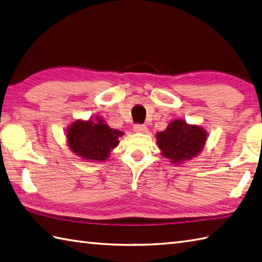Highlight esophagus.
<instances>
[{
  "label": "esophagus",
  "instance_id": "obj_1",
  "mask_svg": "<svg viewBox=\"0 0 262 262\" xmlns=\"http://www.w3.org/2000/svg\"><path fill=\"white\" fill-rule=\"evenodd\" d=\"M134 130L136 133H147V127L145 125H140V124H136L134 125Z\"/></svg>",
  "mask_w": 262,
  "mask_h": 262
}]
</instances>
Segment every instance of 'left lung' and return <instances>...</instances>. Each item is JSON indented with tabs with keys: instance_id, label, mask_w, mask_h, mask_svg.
<instances>
[{
	"instance_id": "left-lung-1",
	"label": "left lung",
	"mask_w": 262,
	"mask_h": 262,
	"mask_svg": "<svg viewBox=\"0 0 262 262\" xmlns=\"http://www.w3.org/2000/svg\"><path fill=\"white\" fill-rule=\"evenodd\" d=\"M207 133L198 125H188L185 120L177 119L166 129L157 134L158 145L162 155L173 164H181L196 157L205 146Z\"/></svg>"
}]
</instances>
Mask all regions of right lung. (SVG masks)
<instances>
[{
	"label": "right lung",
	"mask_w": 262,
	"mask_h": 262,
	"mask_svg": "<svg viewBox=\"0 0 262 262\" xmlns=\"http://www.w3.org/2000/svg\"><path fill=\"white\" fill-rule=\"evenodd\" d=\"M124 135L120 130L110 128L104 120H76L66 130L70 148L83 160L103 161L109 158L111 149L119 144L118 137Z\"/></svg>",
	"instance_id": "add662e5"
}]
</instances>
